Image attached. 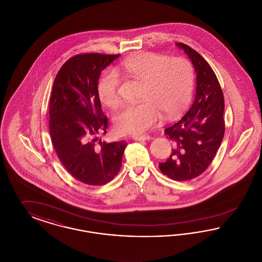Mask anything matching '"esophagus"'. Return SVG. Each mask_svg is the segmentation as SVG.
<instances>
[{
	"instance_id": "esophagus-1",
	"label": "esophagus",
	"mask_w": 262,
	"mask_h": 262,
	"mask_svg": "<svg viewBox=\"0 0 262 262\" xmlns=\"http://www.w3.org/2000/svg\"><path fill=\"white\" fill-rule=\"evenodd\" d=\"M133 138L135 139V140H137V141H141V140H151L152 139V137H149V136H137V137H133Z\"/></svg>"
}]
</instances>
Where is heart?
<instances>
[{
	"mask_svg": "<svg viewBox=\"0 0 262 262\" xmlns=\"http://www.w3.org/2000/svg\"><path fill=\"white\" fill-rule=\"evenodd\" d=\"M118 73L143 82L140 103L126 104L114 117L115 129L123 136L140 135L161 118L178 117L189 104L194 88L191 63L184 58H171L145 52L127 58L117 69ZM119 75L108 71L101 75L97 94L103 105L114 107L119 102Z\"/></svg>",
	"mask_w": 262,
	"mask_h": 262,
	"instance_id": "1",
	"label": "heart"
}]
</instances>
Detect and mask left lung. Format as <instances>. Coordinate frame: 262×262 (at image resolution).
<instances>
[{"label":"left lung","instance_id":"8db88e82","mask_svg":"<svg viewBox=\"0 0 262 262\" xmlns=\"http://www.w3.org/2000/svg\"><path fill=\"white\" fill-rule=\"evenodd\" d=\"M187 55L196 73L194 101L187 114L165 129L174 141L170 157L159 164L163 174L174 181H188L202 174L219 149L225 134L224 96L211 67L200 54L176 43Z\"/></svg>","mask_w":262,"mask_h":262}]
</instances>
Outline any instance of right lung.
I'll use <instances>...</instances> for the list:
<instances>
[{
    "instance_id": "1",
    "label": "right lung",
    "mask_w": 262,
    "mask_h": 262,
    "mask_svg": "<svg viewBox=\"0 0 262 262\" xmlns=\"http://www.w3.org/2000/svg\"><path fill=\"white\" fill-rule=\"evenodd\" d=\"M120 55L81 54L62 64L52 88L50 136L68 172L89 186H102L119 173L125 141H98L108 120L101 109L97 83L101 72Z\"/></svg>"
}]
</instances>
